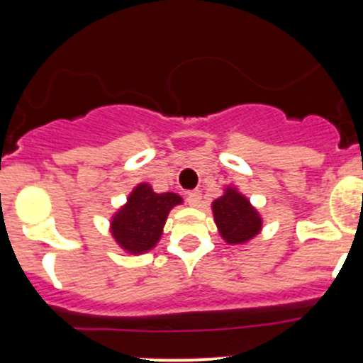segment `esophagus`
I'll return each instance as SVG.
<instances>
[{
    "label": "esophagus",
    "mask_w": 363,
    "mask_h": 363,
    "mask_svg": "<svg viewBox=\"0 0 363 363\" xmlns=\"http://www.w3.org/2000/svg\"><path fill=\"white\" fill-rule=\"evenodd\" d=\"M201 192L199 190H192V192H189L186 194V203H189V206H192V208H197L199 206V203H201Z\"/></svg>",
    "instance_id": "obj_1"
}]
</instances>
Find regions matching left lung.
I'll return each instance as SVG.
<instances>
[{"label":"left lung","instance_id":"left-lung-1","mask_svg":"<svg viewBox=\"0 0 363 363\" xmlns=\"http://www.w3.org/2000/svg\"><path fill=\"white\" fill-rule=\"evenodd\" d=\"M211 211L218 234L230 246L246 245L259 236L264 227L259 209L234 185H227L222 196L213 201Z\"/></svg>","mask_w":363,"mask_h":363}]
</instances>
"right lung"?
Masks as SVG:
<instances>
[{
    "label": "right lung",
    "mask_w": 363,
    "mask_h": 363,
    "mask_svg": "<svg viewBox=\"0 0 363 363\" xmlns=\"http://www.w3.org/2000/svg\"><path fill=\"white\" fill-rule=\"evenodd\" d=\"M182 203L178 194H157L150 183H138L125 203L111 215V238L129 255H143L155 248L162 238L167 215Z\"/></svg>",
    "instance_id": "add662e5"
}]
</instances>
